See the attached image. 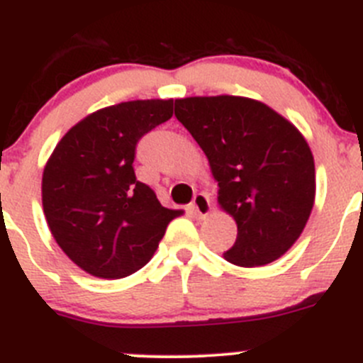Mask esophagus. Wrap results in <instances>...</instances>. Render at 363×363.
<instances>
[{"instance_id": "34e87169", "label": "esophagus", "mask_w": 363, "mask_h": 363, "mask_svg": "<svg viewBox=\"0 0 363 363\" xmlns=\"http://www.w3.org/2000/svg\"><path fill=\"white\" fill-rule=\"evenodd\" d=\"M191 213L197 218H204L209 211H211V201H209L208 193H197L195 199H193L191 206H189Z\"/></svg>"}]
</instances>
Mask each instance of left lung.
Instances as JSON below:
<instances>
[{
    "label": "left lung",
    "instance_id": "1",
    "mask_svg": "<svg viewBox=\"0 0 363 363\" xmlns=\"http://www.w3.org/2000/svg\"><path fill=\"white\" fill-rule=\"evenodd\" d=\"M175 116L208 155L220 206L238 225L225 259L259 267L281 258L315 201L313 155L301 132L262 101L228 94L175 100Z\"/></svg>",
    "mask_w": 363,
    "mask_h": 363
}]
</instances>
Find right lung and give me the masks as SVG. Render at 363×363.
Returning <instances> with one entry per match:
<instances>
[{
    "label": "right lung",
    "instance_id": "right-lung-1",
    "mask_svg": "<svg viewBox=\"0 0 363 363\" xmlns=\"http://www.w3.org/2000/svg\"><path fill=\"white\" fill-rule=\"evenodd\" d=\"M174 100H134L74 125L43 174V208L67 258L87 274L120 279L147 265L181 211L162 208L134 174L135 147L168 121Z\"/></svg>",
    "mask_w": 363,
    "mask_h": 363
}]
</instances>
